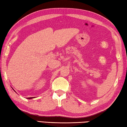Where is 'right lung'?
Returning a JSON list of instances; mask_svg holds the SVG:
<instances>
[{
	"label": "right lung",
	"instance_id": "right-lung-1",
	"mask_svg": "<svg viewBox=\"0 0 127 127\" xmlns=\"http://www.w3.org/2000/svg\"><path fill=\"white\" fill-rule=\"evenodd\" d=\"M33 98V97H29L27 98H28V99H31V98Z\"/></svg>",
	"mask_w": 127,
	"mask_h": 127
}]
</instances>
